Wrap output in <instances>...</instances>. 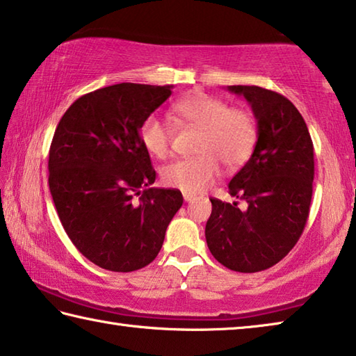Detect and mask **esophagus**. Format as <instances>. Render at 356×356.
<instances>
[{"mask_svg":"<svg viewBox=\"0 0 356 356\" xmlns=\"http://www.w3.org/2000/svg\"><path fill=\"white\" fill-rule=\"evenodd\" d=\"M184 200L186 201V202H190V201H193V200H196V196L193 195V193H184Z\"/></svg>","mask_w":356,"mask_h":356,"instance_id":"esophagus-1","label":"esophagus"}]
</instances>
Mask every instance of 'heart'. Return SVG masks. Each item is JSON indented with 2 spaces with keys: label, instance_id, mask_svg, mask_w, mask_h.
Wrapping results in <instances>:
<instances>
[{
  "label": "heart",
  "instance_id": "1",
  "mask_svg": "<svg viewBox=\"0 0 356 356\" xmlns=\"http://www.w3.org/2000/svg\"><path fill=\"white\" fill-rule=\"evenodd\" d=\"M171 111L180 125L201 130V136L196 156L176 160L161 170L166 185L188 193L202 191L218 177L220 161L227 170H237L254 150L257 120L246 108H231L216 95L193 92L172 102ZM140 140L150 155L165 159L171 150L172 131L165 119L150 114L143 120Z\"/></svg>",
  "mask_w": 356,
  "mask_h": 356
}]
</instances>
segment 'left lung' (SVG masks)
Here are the masks:
<instances>
[{"instance_id":"1","label":"left lung","mask_w":356,"mask_h":356,"mask_svg":"<svg viewBox=\"0 0 356 356\" xmlns=\"http://www.w3.org/2000/svg\"><path fill=\"white\" fill-rule=\"evenodd\" d=\"M227 89L251 105L257 143L229 182V195L237 201L210 200L206 240L225 267L254 273L278 264L303 234L312 197L314 146L303 116L284 95L259 86Z\"/></svg>"}]
</instances>
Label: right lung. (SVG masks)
<instances>
[{
	"instance_id": "obj_1",
	"label": "right lung",
	"mask_w": 356,
	"mask_h": 356,
	"mask_svg": "<svg viewBox=\"0 0 356 356\" xmlns=\"http://www.w3.org/2000/svg\"><path fill=\"white\" fill-rule=\"evenodd\" d=\"M171 88L119 83L84 94L53 135L48 185L59 220L76 250L110 272L152 262L184 202L179 190L150 186L155 170L140 140Z\"/></svg>"
}]
</instances>
